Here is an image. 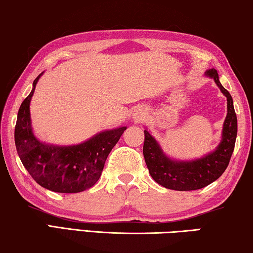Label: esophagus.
Masks as SVG:
<instances>
[{
	"label": "esophagus",
	"mask_w": 253,
	"mask_h": 253,
	"mask_svg": "<svg viewBox=\"0 0 253 253\" xmlns=\"http://www.w3.org/2000/svg\"><path fill=\"white\" fill-rule=\"evenodd\" d=\"M134 119L136 120V121H140V120H142L143 117H144V113H142V112H135L134 113Z\"/></svg>",
	"instance_id": "34e87169"
}]
</instances>
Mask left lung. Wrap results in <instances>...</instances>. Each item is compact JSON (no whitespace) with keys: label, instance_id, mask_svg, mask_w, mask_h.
Instances as JSON below:
<instances>
[{"label":"left lung","instance_id":"obj_1","mask_svg":"<svg viewBox=\"0 0 253 253\" xmlns=\"http://www.w3.org/2000/svg\"><path fill=\"white\" fill-rule=\"evenodd\" d=\"M206 75L214 78L227 98V115L223 127V138L216 150L204 158L190 163H178L167 158L156 140L144 130L143 157L151 177L164 187L173 190H195L212 184L222 176L233 154L238 133V120L230 93L221 85L217 72L210 69Z\"/></svg>","mask_w":253,"mask_h":253}]
</instances>
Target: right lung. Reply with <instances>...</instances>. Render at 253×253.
<instances>
[{"instance_id":"add662e5","label":"right lung","mask_w":253,"mask_h":253,"mask_svg":"<svg viewBox=\"0 0 253 253\" xmlns=\"http://www.w3.org/2000/svg\"><path fill=\"white\" fill-rule=\"evenodd\" d=\"M40 76L19 109L14 130L16 151L30 176L43 188L56 193L83 192L96 184L107 156L126 127L101 132L78 146L55 147L39 142L31 130L30 101Z\"/></svg>"}]
</instances>
